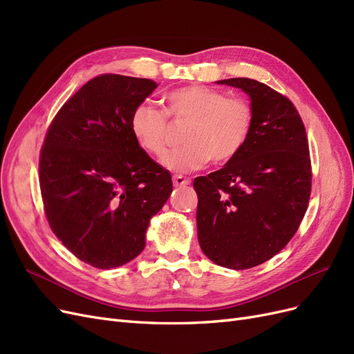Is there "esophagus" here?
I'll use <instances>...</instances> for the list:
<instances>
[{
    "instance_id": "esophagus-1",
    "label": "esophagus",
    "mask_w": 354,
    "mask_h": 354,
    "mask_svg": "<svg viewBox=\"0 0 354 354\" xmlns=\"http://www.w3.org/2000/svg\"><path fill=\"white\" fill-rule=\"evenodd\" d=\"M189 184H191V179H188L185 176H180V175L174 176V185L175 187H185V185H189Z\"/></svg>"
}]
</instances>
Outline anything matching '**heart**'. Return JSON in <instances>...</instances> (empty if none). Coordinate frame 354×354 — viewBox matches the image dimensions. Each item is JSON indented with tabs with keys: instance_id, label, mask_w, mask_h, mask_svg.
<instances>
[{
	"instance_id": "obj_1",
	"label": "heart",
	"mask_w": 354,
	"mask_h": 354,
	"mask_svg": "<svg viewBox=\"0 0 354 354\" xmlns=\"http://www.w3.org/2000/svg\"><path fill=\"white\" fill-rule=\"evenodd\" d=\"M165 111L151 104L138 105L130 117V132L140 149L161 158L167 153V117L189 120L180 147L163 165L176 174L203 169L212 158L224 165L240 154L254 127V109L241 97L206 86H184L165 95Z\"/></svg>"
}]
</instances>
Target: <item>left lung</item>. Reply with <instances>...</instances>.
<instances>
[{"mask_svg":"<svg viewBox=\"0 0 354 354\" xmlns=\"http://www.w3.org/2000/svg\"><path fill=\"white\" fill-rule=\"evenodd\" d=\"M216 83L249 96L254 127L237 157L194 179L197 236L215 264L246 270L279 254L297 233L310 200V151L304 123L286 96L250 78Z\"/></svg>","mask_w":354,"mask_h":354,"instance_id":"left-lung-1","label":"left lung"}]
</instances>
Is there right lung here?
Listing matches in <instances>:
<instances>
[{"mask_svg":"<svg viewBox=\"0 0 354 354\" xmlns=\"http://www.w3.org/2000/svg\"><path fill=\"white\" fill-rule=\"evenodd\" d=\"M148 78L104 74L69 97L39 154V188L50 228L87 264L109 270L145 248L149 221L171 189L167 170L130 132L133 109L157 88Z\"/></svg>","mask_w":354,"mask_h":354,"instance_id":"obj_1","label":"right lung"}]
</instances>
